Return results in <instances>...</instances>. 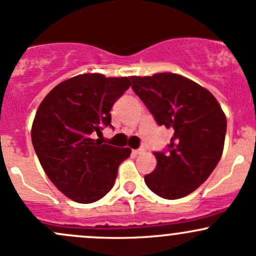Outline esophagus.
Here are the masks:
<instances>
[{
  "label": "esophagus",
  "instance_id": "esophagus-1",
  "mask_svg": "<svg viewBox=\"0 0 256 256\" xmlns=\"http://www.w3.org/2000/svg\"><path fill=\"white\" fill-rule=\"evenodd\" d=\"M144 150H146V147L141 146V147H140V148H137V150H135V153H136V154H141V153H144Z\"/></svg>",
  "mask_w": 256,
  "mask_h": 256
}]
</instances>
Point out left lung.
<instances>
[{"mask_svg":"<svg viewBox=\"0 0 256 256\" xmlns=\"http://www.w3.org/2000/svg\"><path fill=\"white\" fill-rule=\"evenodd\" d=\"M131 80L156 122L174 130L168 148L154 152L157 166L144 176L146 185L166 200L184 198L206 182L222 157L224 112L208 90L180 74L132 76Z\"/></svg>","mask_w":256,"mask_h":256,"instance_id":"1","label":"left lung"}]
</instances>
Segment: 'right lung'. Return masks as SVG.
Instances as JSON below:
<instances>
[{"label": "right lung", "instance_id": "1", "mask_svg": "<svg viewBox=\"0 0 256 256\" xmlns=\"http://www.w3.org/2000/svg\"><path fill=\"white\" fill-rule=\"evenodd\" d=\"M130 86L128 77L78 74L56 86L38 108L32 142L39 162L54 185L76 202L106 196L121 162L130 157V148L100 140L103 128H112L110 110Z\"/></svg>", "mask_w": 256, "mask_h": 256}]
</instances>
